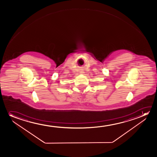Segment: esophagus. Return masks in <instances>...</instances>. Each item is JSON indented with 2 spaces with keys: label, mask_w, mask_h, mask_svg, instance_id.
Listing matches in <instances>:
<instances>
[{
  "label": "esophagus",
  "mask_w": 157,
  "mask_h": 157,
  "mask_svg": "<svg viewBox=\"0 0 157 157\" xmlns=\"http://www.w3.org/2000/svg\"><path fill=\"white\" fill-rule=\"evenodd\" d=\"M84 71H80V73H82V74H83L84 73Z\"/></svg>",
  "instance_id": "34e87169"
}]
</instances>
